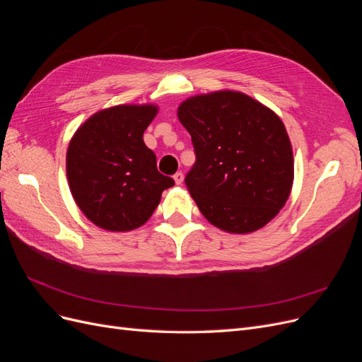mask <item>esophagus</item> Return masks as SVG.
Here are the masks:
<instances>
[{
  "label": "esophagus",
  "instance_id": "esophagus-1",
  "mask_svg": "<svg viewBox=\"0 0 362 362\" xmlns=\"http://www.w3.org/2000/svg\"><path fill=\"white\" fill-rule=\"evenodd\" d=\"M173 180H175V184H177V185L182 184V181H184L182 172H177V173H175V175H173Z\"/></svg>",
  "mask_w": 362,
  "mask_h": 362
}]
</instances>
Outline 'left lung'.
Masks as SVG:
<instances>
[{
	"instance_id": "1",
	"label": "left lung",
	"mask_w": 362,
	"mask_h": 362,
	"mask_svg": "<svg viewBox=\"0 0 362 362\" xmlns=\"http://www.w3.org/2000/svg\"><path fill=\"white\" fill-rule=\"evenodd\" d=\"M196 161L185 185L211 225L247 234L286 205L294 178L293 149L282 120L242 92L192 96L178 107Z\"/></svg>"
}]
</instances>
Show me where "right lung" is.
I'll use <instances>...</instances> for the list:
<instances>
[{
	"label": "right lung",
	"instance_id": "obj_1",
	"mask_svg": "<svg viewBox=\"0 0 362 362\" xmlns=\"http://www.w3.org/2000/svg\"><path fill=\"white\" fill-rule=\"evenodd\" d=\"M158 113L152 104H122L90 116L75 131L66 154L74 199L92 223L125 233L148 222L175 181L157 170L144 133Z\"/></svg>",
	"mask_w": 362,
	"mask_h": 362
}]
</instances>
